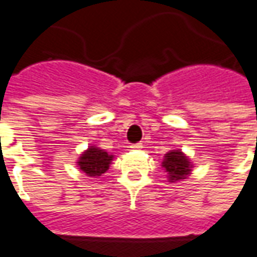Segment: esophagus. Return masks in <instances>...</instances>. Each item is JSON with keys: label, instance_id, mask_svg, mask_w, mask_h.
Wrapping results in <instances>:
<instances>
[{"label": "esophagus", "instance_id": "esophagus-1", "mask_svg": "<svg viewBox=\"0 0 257 257\" xmlns=\"http://www.w3.org/2000/svg\"><path fill=\"white\" fill-rule=\"evenodd\" d=\"M142 147H143L142 143H135V145H131V149H132V150H140Z\"/></svg>", "mask_w": 257, "mask_h": 257}]
</instances>
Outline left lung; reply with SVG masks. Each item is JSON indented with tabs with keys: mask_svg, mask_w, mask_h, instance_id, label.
Segmentation results:
<instances>
[{
	"mask_svg": "<svg viewBox=\"0 0 257 257\" xmlns=\"http://www.w3.org/2000/svg\"><path fill=\"white\" fill-rule=\"evenodd\" d=\"M162 168H165V172H168L169 182H178L189 176L193 165L182 151L172 150L165 154Z\"/></svg>",
	"mask_w": 257,
	"mask_h": 257,
	"instance_id": "1",
	"label": "left lung"
}]
</instances>
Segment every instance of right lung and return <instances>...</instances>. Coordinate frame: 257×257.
Wrapping results in <instances>:
<instances>
[{
  "label": "right lung",
  "instance_id": "1",
  "mask_svg": "<svg viewBox=\"0 0 257 257\" xmlns=\"http://www.w3.org/2000/svg\"><path fill=\"white\" fill-rule=\"evenodd\" d=\"M114 156H110L107 151L97 149L95 146H90L89 149L84 151L78 158L77 165L84 173H86L90 178L101 176L110 168Z\"/></svg>",
  "mask_w": 257,
  "mask_h": 257
}]
</instances>
